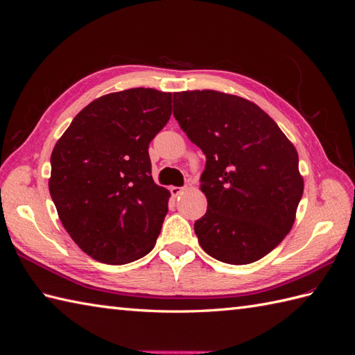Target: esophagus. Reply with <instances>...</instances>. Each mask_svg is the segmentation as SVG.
I'll list each match as a JSON object with an SVG mask.
<instances>
[{"label":"esophagus","mask_w":355,"mask_h":355,"mask_svg":"<svg viewBox=\"0 0 355 355\" xmlns=\"http://www.w3.org/2000/svg\"><path fill=\"white\" fill-rule=\"evenodd\" d=\"M184 191H185V188H182V187H171L170 188V192H171V196H173V197H179Z\"/></svg>","instance_id":"obj_1"}]
</instances>
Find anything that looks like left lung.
<instances>
[{
  "label": "left lung",
  "mask_w": 355,
  "mask_h": 355,
  "mask_svg": "<svg viewBox=\"0 0 355 355\" xmlns=\"http://www.w3.org/2000/svg\"><path fill=\"white\" fill-rule=\"evenodd\" d=\"M173 115L206 155L207 211L194 231L202 250L231 265L259 261L292 230L304 194L295 146L272 118L239 96L173 94Z\"/></svg>",
  "instance_id": "obj_1"
}]
</instances>
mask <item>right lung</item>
<instances>
[{
    "label": "right lung",
    "instance_id": "1",
    "mask_svg": "<svg viewBox=\"0 0 355 355\" xmlns=\"http://www.w3.org/2000/svg\"><path fill=\"white\" fill-rule=\"evenodd\" d=\"M170 115L171 93H111L77 114L55 145L50 196L71 239L93 259L124 265L154 249L170 192L154 182L148 148Z\"/></svg>",
    "mask_w": 355,
    "mask_h": 355
}]
</instances>
